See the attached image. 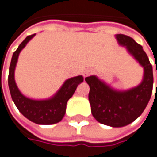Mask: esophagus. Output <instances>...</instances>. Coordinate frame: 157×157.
<instances>
[{"label":"esophagus","instance_id":"esophagus-1","mask_svg":"<svg viewBox=\"0 0 157 157\" xmlns=\"http://www.w3.org/2000/svg\"><path fill=\"white\" fill-rule=\"evenodd\" d=\"M92 70H90V69H87V70H86V71H83V76L84 77H87V76H89V75L92 74Z\"/></svg>","mask_w":157,"mask_h":157}]
</instances>
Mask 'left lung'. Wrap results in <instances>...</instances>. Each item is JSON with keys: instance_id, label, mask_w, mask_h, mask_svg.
Returning <instances> with one entry per match:
<instances>
[{"instance_id": "1", "label": "left lung", "mask_w": 157, "mask_h": 157, "mask_svg": "<svg viewBox=\"0 0 157 157\" xmlns=\"http://www.w3.org/2000/svg\"><path fill=\"white\" fill-rule=\"evenodd\" d=\"M117 39L144 67V78L141 84L129 91L117 92L95 76L87 77L85 80L90 86L88 99L94 117L101 124L121 127L134 121L144 111L151 97L154 78L152 64L142 47L124 34H117Z\"/></svg>"}]
</instances>
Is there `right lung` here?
<instances>
[{
    "label": "right lung",
    "instance_id": "add662e5",
    "mask_svg": "<svg viewBox=\"0 0 157 157\" xmlns=\"http://www.w3.org/2000/svg\"><path fill=\"white\" fill-rule=\"evenodd\" d=\"M35 34L27 36L12 56L8 79L9 87L14 103L20 112L26 118L39 124H53L63 119L65 114L68 100L73 95L78 85L83 82L84 78L82 76H77L69 78L63 85L57 94L49 100L35 101L24 96L16 85L14 71L20 51L25 47L26 43Z\"/></svg>",
    "mask_w": 157,
    "mask_h": 157
}]
</instances>
